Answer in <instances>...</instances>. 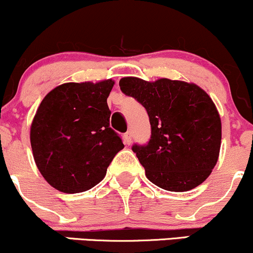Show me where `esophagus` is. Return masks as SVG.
<instances>
[{"label": "esophagus", "mask_w": 253, "mask_h": 253, "mask_svg": "<svg viewBox=\"0 0 253 253\" xmlns=\"http://www.w3.org/2000/svg\"><path fill=\"white\" fill-rule=\"evenodd\" d=\"M131 131H126V134H124V142H126V145L129 146L130 143H131Z\"/></svg>", "instance_id": "1"}]
</instances>
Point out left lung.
Instances as JSON below:
<instances>
[{
    "label": "left lung",
    "mask_w": 253,
    "mask_h": 253,
    "mask_svg": "<svg viewBox=\"0 0 253 253\" xmlns=\"http://www.w3.org/2000/svg\"><path fill=\"white\" fill-rule=\"evenodd\" d=\"M119 86L148 113L149 142L132 146L148 180L170 192L202 184L218 160L222 138L221 118L208 93L194 83L168 78L124 77Z\"/></svg>",
    "instance_id": "1"
}]
</instances>
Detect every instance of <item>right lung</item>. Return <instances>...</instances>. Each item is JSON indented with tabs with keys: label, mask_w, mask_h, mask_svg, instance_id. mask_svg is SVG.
<instances>
[{
	"label": "right lung",
	"mask_w": 253,
	"mask_h": 253,
	"mask_svg": "<svg viewBox=\"0 0 253 253\" xmlns=\"http://www.w3.org/2000/svg\"><path fill=\"white\" fill-rule=\"evenodd\" d=\"M112 80L64 83L42 100L30 129L32 154L44 180L62 193H81L104 180L121 149L110 127Z\"/></svg>",
	"instance_id": "right-lung-1"
}]
</instances>
